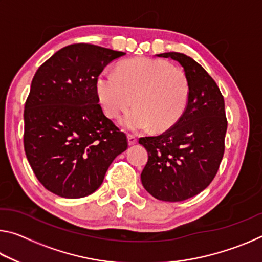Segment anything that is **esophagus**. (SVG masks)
<instances>
[{"label": "esophagus", "mask_w": 262, "mask_h": 262, "mask_svg": "<svg viewBox=\"0 0 262 262\" xmlns=\"http://www.w3.org/2000/svg\"><path fill=\"white\" fill-rule=\"evenodd\" d=\"M127 141H128V145H134L136 142H137V139L135 136L133 135H128L127 136Z\"/></svg>", "instance_id": "esophagus-1"}]
</instances>
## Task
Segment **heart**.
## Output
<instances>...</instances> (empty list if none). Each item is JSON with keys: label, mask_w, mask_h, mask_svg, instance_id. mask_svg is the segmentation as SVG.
<instances>
[{"label": "heart", "mask_w": 262, "mask_h": 262, "mask_svg": "<svg viewBox=\"0 0 262 262\" xmlns=\"http://www.w3.org/2000/svg\"><path fill=\"white\" fill-rule=\"evenodd\" d=\"M97 94L105 114L114 118L133 103L135 106L119 118L123 129L139 133L164 132L173 127L187 107L189 83L183 70L162 60H129L118 73L105 70L97 79Z\"/></svg>", "instance_id": "obj_1"}]
</instances>
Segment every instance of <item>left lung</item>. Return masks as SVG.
Wrapping results in <instances>:
<instances>
[{
  "label": "left lung",
  "mask_w": 262,
  "mask_h": 262,
  "mask_svg": "<svg viewBox=\"0 0 262 262\" xmlns=\"http://www.w3.org/2000/svg\"><path fill=\"white\" fill-rule=\"evenodd\" d=\"M178 62L189 83L187 107L176 125L159 136L141 137L148 163L143 187L162 201L187 200L215 178L224 154L227 118L217 84L196 61L183 53L157 54Z\"/></svg>",
  "instance_id": "8db88e82"
}]
</instances>
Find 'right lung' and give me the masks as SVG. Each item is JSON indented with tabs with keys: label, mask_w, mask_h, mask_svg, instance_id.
I'll return each mask as SVG.
<instances>
[{
	"label": "right lung",
	"mask_w": 262,
	"mask_h": 262,
	"mask_svg": "<svg viewBox=\"0 0 262 262\" xmlns=\"http://www.w3.org/2000/svg\"><path fill=\"white\" fill-rule=\"evenodd\" d=\"M126 53L74 43L39 67L24 110V149L35 177L66 199L88 196L100 187L127 137L105 117L97 79Z\"/></svg>",
	"instance_id": "add662e5"
}]
</instances>
